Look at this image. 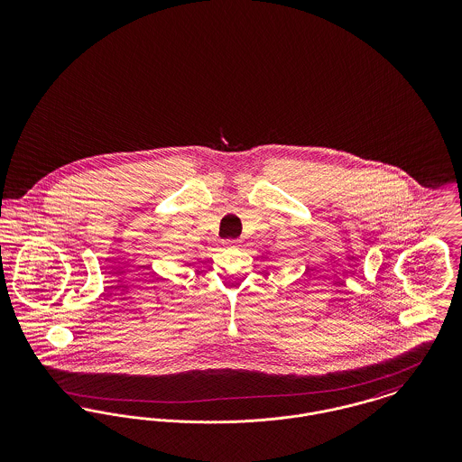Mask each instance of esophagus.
<instances>
[{"label": "esophagus", "mask_w": 462, "mask_h": 462, "mask_svg": "<svg viewBox=\"0 0 462 462\" xmlns=\"http://www.w3.org/2000/svg\"><path fill=\"white\" fill-rule=\"evenodd\" d=\"M223 244H225L226 247H236V245L239 244V241H237V239H226V241H223Z\"/></svg>", "instance_id": "esophagus-1"}]
</instances>
